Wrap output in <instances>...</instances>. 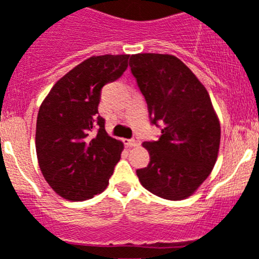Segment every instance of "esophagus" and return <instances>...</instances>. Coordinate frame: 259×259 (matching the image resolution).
Returning a JSON list of instances; mask_svg holds the SVG:
<instances>
[{"mask_svg": "<svg viewBox=\"0 0 259 259\" xmlns=\"http://www.w3.org/2000/svg\"><path fill=\"white\" fill-rule=\"evenodd\" d=\"M126 144L129 147H138L141 146V141H139L138 138H133V139H127Z\"/></svg>", "mask_w": 259, "mask_h": 259, "instance_id": "1", "label": "esophagus"}]
</instances>
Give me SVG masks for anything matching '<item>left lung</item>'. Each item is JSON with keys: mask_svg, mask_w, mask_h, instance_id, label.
<instances>
[{"mask_svg": "<svg viewBox=\"0 0 259 259\" xmlns=\"http://www.w3.org/2000/svg\"><path fill=\"white\" fill-rule=\"evenodd\" d=\"M129 65L152 124L163 125L158 141L143 143L149 163L137 170L138 178L157 197L187 199L208 178L219 156L221 127L208 92L172 55L138 53Z\"/></svg>", "mask_w": 259, "mask_h": 259, "instance_id": "8db88e82", "label": "left lung"}]
</instances>
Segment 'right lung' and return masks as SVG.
Segmentation results:
<instances>
[{
  "instance_id": "add662e5",
  "label": "right lung",
  "mask_w": 259,
  "mask_h": 259,
  "mask_svg": "<svg viewBox=\"0 0 259 259\" xmlns=\"http://www.w3.org/2000/svg\"><path fill=\"white\" fill-rule=\"evenodd\" d=\"M129 55L84 60L52 87L39 107L35 149L39 168L53 192L87 200L107 188L124 144L105 130L98 115L101 89L127 67Z\"/></svg>"
}]
</instances>
